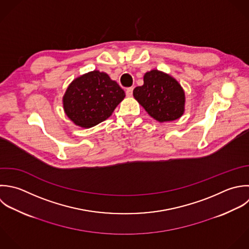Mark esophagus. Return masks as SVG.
Wrapping results in <instances>:
<instances>
[{"label": "esophagus", "mask_w": 249, "mask_h": 249, "mask_svg": "<svg viewBox=\"0 0 249 249\" xmlns=\"http://www.w3.org/2000/svg\"><path fill=\"white\" fill-rule=\"evenodd\" d=\"M133 90H134L133 87L128 88V89L126 90V96H127V97H132V95H133Z\"/></svg>", "instance_id": "esophagus-1"}]
</instances>
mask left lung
<instances>
[{"label": "left lung", "mask_w": 249, "mask_h": 249, "mask_svg": "<svg viewBox=\"0 0 249 249\" xmlns=\"http://www.w3.org/2000/svg\"><path fill=\"white\" fill-rule=\"evenodd\" d=\"M134 98L145 111L159 122L180 118L185 110V92L169 73L151 70L144 73L143 84L133 91Z\"/></svg>", "instance_id": "left-lung-1"}]
</instances>
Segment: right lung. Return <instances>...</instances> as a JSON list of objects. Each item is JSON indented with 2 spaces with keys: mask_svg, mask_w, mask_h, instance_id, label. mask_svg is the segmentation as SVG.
Segmentation results:
<instances>
[{
  "mask_svg": "<svg viewBox=\"0 0 249 249\" xmlns=\"http://www.w3.org/2000/svg\"><path fill=\"white\" fill-rule=\"evenodd\" d=\"M125 92L107 73L93 71L74 78L63 96L66 115L76 126L91 128L107 119Z\"/></svg>",
  "mask_w": 249,
  "mask_h": 249,
  "instance_id": "1",
  "label": "right lung"
}]
</instances>
